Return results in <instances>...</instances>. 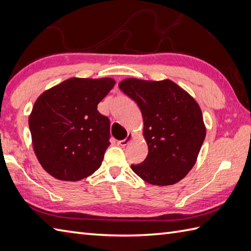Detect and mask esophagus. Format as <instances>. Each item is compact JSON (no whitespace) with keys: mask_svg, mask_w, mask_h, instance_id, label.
Wrapping results in <instances>:
<instances>
[{"mask_svg":"<svg viewBox=\"0 0 251 251\" xmlns=\"http://www.w3.org/2000/svg\"><path fill=\"white\" fill-rule=\"evenodd\" d=\"M134 138H135V134H132V132H130V134H128V136H127L124 140L119 141V145L122 146V147H125V146L128 145V143H129L132 139H134Z\"/></svg>","mask_w":251,"mask_h":251,"instance_id":"1","label":"esophagus"}]
</instances>
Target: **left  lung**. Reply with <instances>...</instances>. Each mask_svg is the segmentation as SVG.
Masks as SVG:
<instances>
[{"label": "left lung", "instance_id": "obj_1", "mask_svg": "<svg viewBox=\"0 0 251 251\" xmlns=\"http://www.w3.org/2000/svg\"><path fill=\"white\" fill-rule=\"evenodd\" d=\"M119 87L141 111L148 156L131 169L146 182L172 185L196 163L206 136L201 110L192 96L170 79L128 77Z\"/></svg>", "mask_w": 251, "mask_h": 251}]
</instances>
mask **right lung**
Instances as JSON below:
<instances>
[{"instance_id": "add662e5", "label": "right lung", "mask_w": 251, "mask_h": 251, "mask_svg": "<svg viewBox=\"0 0 251 251\" xmlns=\"http://www.w3.org/2000/svg\"><path fill=\"white\" fill-rule=\"evenodd\" d=\"M114 85L111 77H70L36 99L29 116L32 146L54 178L78 181L100 167L110 146V121L97 105Z\"/></svg>"}]
</instances>
